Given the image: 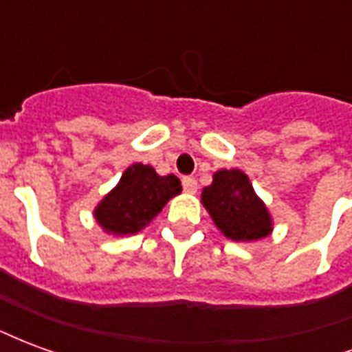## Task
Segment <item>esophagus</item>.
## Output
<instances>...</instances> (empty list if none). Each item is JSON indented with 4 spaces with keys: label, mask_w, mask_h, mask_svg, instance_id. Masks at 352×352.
Here are the masks:
<instances>
[{
    "label": "esophagus",
    "mask_w": 352,
    "mask_h": 352,
    "mask_svg": "<svg viewBox=\"0 0 352 352\" xmlns=\"http://www.w3.org/2000/svg\"><path fill=\"white\" fill-rule=\"evenodd\" d=\"M183 188L186 194H196V190H198V181L194 177H184Z\"/></svg>",
    "instance_id": "34e87169"
}]
</instances>
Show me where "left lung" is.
<instances>
[{"mask_svg": "<svg viewBox=\"0 0 352 352\" xmlns=\"http://www.w3.org/2000/svg\"><path fill=\"white\" fill-rule=\"evenodd\" d=\"M201 204L217 228L234 241H258L272 234V214L239 169L217 171L201 192Z\"/></svg>", "mask_w": 352, "mask_h": 352, "instance_id": "left-lung-1", "label": "left lung"}]
</instances>
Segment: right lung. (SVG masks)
Masks as SVG:
<instances>
[{
  "label": "right lung",
  "mask_w": 352,
  "mask_h": 352,
  "mask_svg": "<svg viewBox=\"0 0 352 352\" xmlns=\"http://www.w3.org/2000/svg\"><path fill=\"white\" fill-rule=\"evenodd\" d=\"M175 175H158L154 168L133 164L94 209L101 228L113 236H131L148 226L169 199L181 194Z\"/></svg>",
  "instance_id": "obj_1"
}]
</instances>
